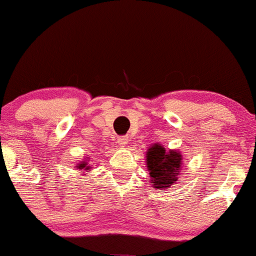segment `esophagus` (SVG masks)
Listing matches in <instances>:
<instances>
[{"label":"esophagus","mask_w":256,"mask_h":256,"mask_svg":"<svg viewBox=\"0 0 256 256\" xmlns=\"http://www.w3.org/2000/svg\"><path fill=\"white\" fill-rule=\"evenodd\" d=\"M117 144H118L120 146H124L126 144H128L127 136H120L118 139H117Z\"/></svg>","instance_id":"esophagus-1"}]
</instances>
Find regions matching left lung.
I'll list each match as a JSON object with an SVG mask.
<instances>
[{
	"label": "left lung",
	"instance_id": "left-lung-1",
	"mask_svg": "<svg viewBox=\"0 0 256 256\" xmlns=\"http://www.w3.org/2000/svg\"><path fill=\"white\" fill-rule=\"evenodd\" d=\"M146 158L153 188L166 189L177 184L183 163L182 156L178 152H166L163 146L153 145L150 147Z\"/></svg>",
	"mask_w": 256,
	"mask_h": 256
}]
</instances>
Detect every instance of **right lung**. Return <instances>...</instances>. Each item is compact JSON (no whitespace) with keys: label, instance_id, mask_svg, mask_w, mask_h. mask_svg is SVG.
<instances>
[{"label":"right lung","instance_id":"1","mask_svg":"<svg viewBox=\"0 0 256 256\" xmlns=\"http://www.w3.org/2000/svg\"><path fill=\"white\" fill-rule=\"evenodd\" d=\"M86 166V163H82V164H79V168L80 169H82V168Z\"/></svg>","mask_w":256,"mask_h":256}]
</instances>
